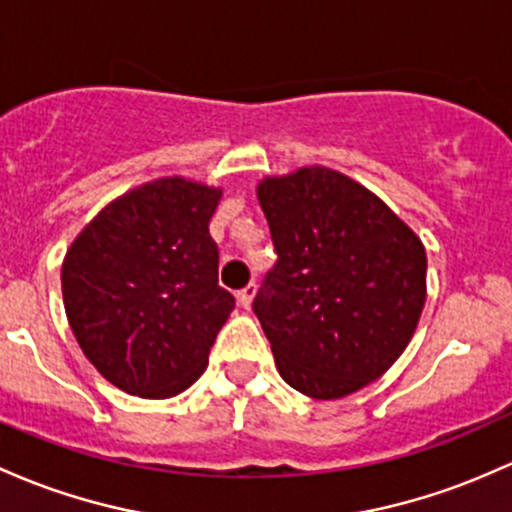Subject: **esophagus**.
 Listing matches in <instances>:
<instances>
[{"label":"esophagus","mask_w":512,"mask_h":512,"mask_svg":"<svg viewBox=\"0 0 512 512\" xmlns=\"http://www.w3.org/2000/svg\"><path fill=\"white\" fill-rule=\"evenodd\" d=\"M255 294H257V284L250 282L245 286V289L238 291V303L243 308H250V303H252V299H255Z\"/></svg>","instance_id":"1"}]
</instances>
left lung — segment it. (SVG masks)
<instances>
[{"instance_id":"1","label":"left lung","mask_w":512,"mask_h":512,"mask_svg":"<svg viewBox=\"0 0 512 512\" xmlns=\"http://www.w3.org/2000/svg\"><path fill=\"white\" fill-rule=\"evenodd\" d=\"M277 262L252 301L279 374L320 401L379 379L425 306L418 235L355 179L301 167L257 184Z\"/></svg>"}]
</instances>
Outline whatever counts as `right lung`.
Here are the masks:
<instances>
[{"label":"right lung","instance_id":"add662e5","mask_svg":"<svg viewBox=\"0 0 512 512\" xmlns=\"http://www.w3.org/2000/svg\"><path fill=\"white\" fill-rule=\"evenodd\" d=\"M221 189L162 177L111 201L67 250L63 301L97 372L140 398L204 374L233 294L218 286L209 221Z\"/></svg>","mask_w":512,"mask_h":512}]
</instances>
